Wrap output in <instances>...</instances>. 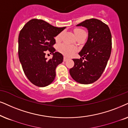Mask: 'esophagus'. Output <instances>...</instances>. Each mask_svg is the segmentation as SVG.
Returning a JSON list of instances; mask_svg holds the SVG:
<instances>
[{"instance_id": "34e87169", "label": "esophagus", "mask_w": 128, "mask_h": 128, "mask_svg": "<svg viewBox=\"0 0 128 128\" xmlns=\"http://www.w3.org/2000/svg\"><path fill=\"white\" fill-rule=\"evenodd\" d=\"M68 60V58L66 57H64V61H66Z\"/></svg>"}]
</instances>
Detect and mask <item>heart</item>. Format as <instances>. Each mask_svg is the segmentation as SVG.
<instances>
[{
	"label": "heart",
	"instance_id": "1",
	"mask_svg": "<svg viewBox=\"0 0 128 128\" xmlns=\"http://www.w3.org/2000/svg\"><path fill=\"white\" fill-rule=\"evenodd\" d=\"M75 35L76 36V38L82 36L86 34V32L81 28H76L74 30ZM62 33H60L56 37V41H59L60 40ZM58 51L61 53L64 54L67 57H70L73 54V53L76 51V48L72 46L68 45L66 44H62L58 46Z\"/></svg>",
	"mask_w": 128,
	"mask_h": 128
}]
</instances>
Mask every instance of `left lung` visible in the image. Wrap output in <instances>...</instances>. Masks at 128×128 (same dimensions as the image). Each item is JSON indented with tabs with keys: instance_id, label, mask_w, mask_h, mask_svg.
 <instances>
[{
	"instance_id": "8db88e82",
	"label": "left lung",
	"mask_w": 128,
	"mask_h": 128,
	"mask_svg": "<svg viewBox=\"0 0 128 128\" xmlns=\"http://www.w3.org/2000/svg\"><path fill=\"white\" fill-rule=\"evenodd\" d=\"M76 26L87 28L88 37L87 42L78 53L82 58L72 59L74 66L70 70V74L78 83L92 84L101 76L110 57L111 33L106 24L96 18L86 20Z\"/></svg>"
}]
</instances>
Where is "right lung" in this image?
I'll list each match as a JSON object with an SVG mask.
<instances>
[{
  "instance_id": "add662e5",
  "label": "right lung",
  "mask_w": 128,
  "mask_h": 128,
  "mask_svg": "<svg viewBox=\"0 0 128 128\" xmlns=\"http://www.w3.org/2000/svg\"><path fill=\"white\" fill-rule=\"evenodd\" d=\"M64 27H57L42 20H30L24 26L18 35V53L26 76L32 84L40 87L50 85L56 76V69L62 62L63 56L54 52V37ZM48 50L53 58L48 60L45 57Z\"/></svg>"
}]
</instances>
